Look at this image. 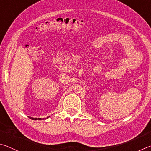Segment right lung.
<instances>
[{"instance_id": "1", "label": "right lung", "mask_w": 151, "mask_h": 151, "mask_svg": "<svg viewBox=\"0 0 151 151\" xmlns=\"http://www.w3.org/2000/svg\"><path fill=\"white\" fill-rule=\"evenodd\" d=\"M49 117H47V118H48ZM30 119H32V120H41L42 119L41 118H33V117H30Z\"/></svg>"}]
</instances>
